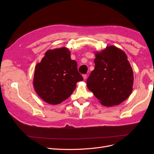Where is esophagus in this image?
Wrapping results in <instances>:
<instances>
[{"label":"esophagus","instance_id":"obj_1","mask_svg":"<svg viewBox=\"0 0 154 154\" xmlns=\"http://www.w3.org/2000/svg\"><path fill=\"white\" fill-rule=\"evenodd\" d=\"M87 74H83V80H85V79H87Z\"/></svg>","mask_w":154,"mask_h":154}]
</instances>
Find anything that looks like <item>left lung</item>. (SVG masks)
<instances>
[{
    "instance_id": "8db88e82",
    "label": "left lung",
    "mask_w": 154,
    "mask_h": 154,
    "mask_svg": "<svg viewBox=\"0 0 154 154\" xmlns=\"http://www.w3.org/2000/svg\"><path fill=\"white\" fill-rule=\"evenodd\" d=\"M95 67L87 80L88 89L106 106L127 100L133 89L134 73L123 51L113 45L96 52Z\"/></svg>"
}]
</instances>
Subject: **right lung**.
I'll return each mask as SVG.
<instances>
[{
    "label": "right lung",
    "mask_w": 154,
    "mask_h": 154,
    "mask_svg": "<svg viewBox=\"0 0 154 154\" xmlns=\"http://www.w3.org/2000/svg\"><path fill=\"white\" fill-rule=\"evenodd\" d=\"M77 66L67 48L46 51L35 66L33 86L36 94L51 105L59 104L67 99L75 90L76 83L83 80Z\"/></svg>",
    "instance_id": "right-lung-1"
}]
</instances>
